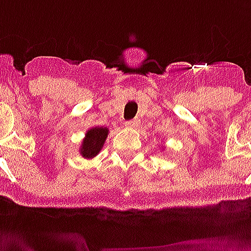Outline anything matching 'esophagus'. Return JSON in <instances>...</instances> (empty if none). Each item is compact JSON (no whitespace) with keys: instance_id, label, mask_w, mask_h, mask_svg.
Segmentation results:
<instances>
[{"instance_id":"34e87169","label":"esophagus","mask_w":251,"mask_h":251,"mask_svg":"<svg viewBox=\"0 0 251 251\" xmlns=\"http://www.w3.org/2000/svg\"><path fill=\"white\" fill-rule=\"evenodd\" d=\"M124 126H126L127 128H135V127L139 126V120H129V122H126Z\"/></svg>"}]
</instances>
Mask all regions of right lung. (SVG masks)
Returning a JSON list of instances; mask_svg holds the SVG:
<instances>
[{"mask_svg": "<svg viewBox=\"0 0 251 251\" xmlns=\"http://www.w3.org/2000/svg\"><path fill=\"white\" fill-rule=\"evenodd\" d=\"M109 129L105 127H93L85 134V138L82 140V145L79 147L81 155L86 159L94 158L102 149L105 143L106 136H108Z\"/></svg>", "mask_w": 251, "mask_h": 251, "instance_id": "add662e5", "label": "right lung"}]
</instances>
